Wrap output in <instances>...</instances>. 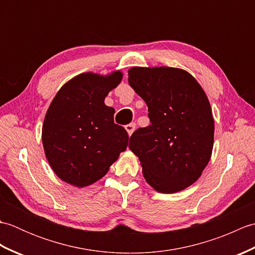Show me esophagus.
<instances>
[{
	"label": "esophagus",
	"mask_w": 255,
	"mask_h": 255,
	"mask_svg": "<svg viewBox=\"0 0 255 255\" xmlns=\"http://www.w3.org/2000/svg\"><path fill=\"white\" fill-rule=\"evenodd\" d=\"M125 128H126V130H127V132H128L129 136H131V133L133 132L134 128H136V124H134V123L128 124V125H126V126H125Z\"/></svg>",
	"instance_id": "esophagus-1"
}]
</instances>
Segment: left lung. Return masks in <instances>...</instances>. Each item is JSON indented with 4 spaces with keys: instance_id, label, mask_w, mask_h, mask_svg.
<instances>
[{
    "instance_id": "left-lung-1",
    "label": "left lung",
    "mask_w": 255,
    "mask_h": 255,
    "mask_svg": "<svg viewBox=\"0 0 255 255\" xmlns=\"http://www.w3.org/2000/svg\"><path fill=\"white\" fill-rule=\"evenodd\" d=\"M128 83L147 104L151 122L129 140L145 181L160 193L191 186L214 145V118L202 86L188 72L169 67L131 68Z\"/></svg>"
}]
</instances>
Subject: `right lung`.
Listing matches in <instances>:
<instances>
[{"label": "right lung", "mask_w": 255, "mask_h": 255, "mask_svg": "<svg viewBox=\"0 0 255 255\" xmlns=\"http://www.w3.org/2000/svg\"><path fill=\"white\" fill-rule=\"evenodd\" d=\"M122 72L107 77L82 73L59 90L42 126L47 160L62 181L83 187L104 176L126 150L128 132L114 122L104 100L121 83Z\"/></svg>", "instance_id": "right-lung-1"}]
</instances>
